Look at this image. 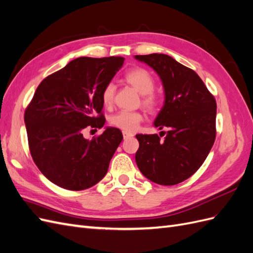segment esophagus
I'll return each mask as SVG.
<instances>
[{
    "label": "esophagus",
    "mask_w": 253,
    "mask_h": 253,
    "mask_svg": "<svg viewBox=\"0 0 253 253\" xmlns=\"http://www.w3.org/2000/svg\"><path fill=\"white\" fill-rule=\"evenodd\" d=\"M122 135H124V139L125 140L128 139V138H132V137L134 136L132 133H128V132H126V131L122 132Z\"/></svg>",
    "instance_id": "34e87169"
}]
</instances>
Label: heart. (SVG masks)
Wrapping results in <instances>:
<instances>
[{
  "instance_id": "heart-1",
  "label": "heart",
  "mask_w": 253,
  "mask_h": 253,
  "mask_svg": "<svg viewBox=\"0 0 253 253\" xmlns=\"http://www.w3.org/2000/svg\"><path fill=\"white\" fill-rule=\"evenodd\" d=\"M126 80L127 83L138 90L143 95L142 103L150 110H155L158 105L157 98L153 95V90L155 88V81L152 75L144 68H134L126 75ZM115 90L116 86L113 82L105 84L101 91V101L105 106H111L114 101ZM143 120V115L140 112H128L120 111L111 117V125L126 132H135L139 127Z\"/></svg>"
}]
</instances>
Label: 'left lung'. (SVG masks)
Segmentation results:
<instances>
[{
	"mask_svg": "<svg viewBox=\"0 0 253 253\" xmlns=\"http://www.w3.org/2000/svg\"><path fill=\"white\" fill-rule=\"evenodd\" d=\"M135 59L152 67L163 82L165 102L154 126L167 129L136 135L137 167L158 185H177L200 169L215 140V99L200 76L170 56L151 53Z\"/></svg>",
	"mask_w": 253,
	"mask_h": 253,
	"instance_id": "left-lung-1",
	"label": "left lung"
}]
</instances>
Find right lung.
Instances as JSON below:
<instances>
[{
    "label": "right lung",
    "instance_id": "right-lung-1",
    "mask_svg": "<svg viewBox=\"0 0 253 253\" xmlns=\"http://www.w3.org/2000/svg\"><path fill=\"white\" fill-rule=\"evenodd\" d=\"M124 62L122 57H80L37 87L24 115L29 150L41 173L55 185L84 190L108 172L124 139L121 131L106 126L91 140L82 131L104 126L101 91Z\"/></svg>",
    "mask_w": 253,
    "mask_h": 253
}]
</instances>
